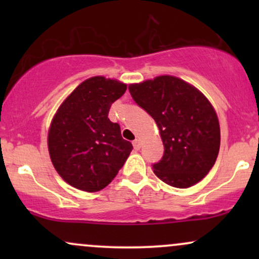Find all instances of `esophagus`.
<instances>
[{"instance_id": "esophagus-1", "label": "esophagus", "mask_w": 259, "mask_h": 259, "mask_svg": "<svg viewBox=\"0 0 259 259\" xmlns=\"http://www.w3.org/2000/svg\"><path fill=\"white\" fill-rule=\"evenodd\" d=\"M133 146L135 150H140V147H141V141H140L139 139H135L133 141Z\"/></svg>"}]
</instances>
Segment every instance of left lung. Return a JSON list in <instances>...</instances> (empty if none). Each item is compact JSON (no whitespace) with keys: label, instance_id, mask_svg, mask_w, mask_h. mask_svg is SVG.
<instances>
[{"label":"left lung","instance_id":"left-lung-1","mask_svg":"<svg viewBox=\"0 0 259 259\" xmlns=\"http://www.w3.org/2000/svg\"><path fill=\"white\" fill-rule=\"evenodd\" d=\"M134 101L156 121L164 154L153 164L163 183L187 189L214 165L221 147V126L214 107L202 92L173 75L129 85Z\"/></svg>","mask_w":259,"mask_h":259}]
</instances>
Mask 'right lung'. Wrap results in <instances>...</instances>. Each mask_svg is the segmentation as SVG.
Listing matches in <instances>:
<instances>
[{
	"label": "right lung",
	"instance_id": "add662e5",
	"mask_svg": "<svg viewBox=\"0 0 259 259\" xmlns=\"http://www.w3.org/2000/svg\"><path fill=\"white\" fill-rule=\"evenodd\" d=\"M126 84L92 76L58 107L50 124L47 146L59 177L75 189L96 192L114 179L133 150L120 126L108 119L112 103Z\"/></svg>",
	"mask_w": 259,
	"mask_h": 259
}]
</instances>
